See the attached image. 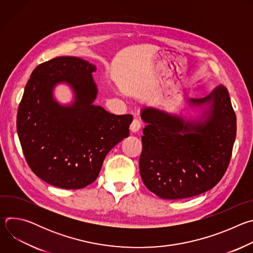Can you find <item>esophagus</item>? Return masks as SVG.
Listing matches in <instances>:
<instances>
[{
    "instance_id": "obj_1",
    "label": "esophagus",
    "mask_w": 253,
    "mask_h": 253,
    "mask_svg": "<svg viewBox=\"0 0 253 253\" xmlns=\"http://www.w3.org/2000/svg\"><path fill=\"white\" fill-rule=\"evenodd\" d=\"M141 128V124L137 119H134L130 125V131L132 133H137Z\"/></svg>"
}]
</instances>
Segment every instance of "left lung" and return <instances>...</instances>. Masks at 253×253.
I'll list each match as a JSON object with an SVG mask.
<instances>
[{
    "mask_svg": "<svg viewBox=\"0 0 253 253\" xmlns=\"http://www.w3.org/2000/svg\"><path fill=\"white\" fill-rule=\"evenodd\" d=\"M187 104L195 118L144 107L139 169L143 183L163 199H182L213 188L224 175L236 136V116L227 89L215 88Z\"/></svg>",
    "mask_w": 253,
    "mask_h": 253,
    "instance_id": "1",
    "label": "left lung"
}]
</instances>
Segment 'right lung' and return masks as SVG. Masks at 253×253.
I'll use <instances>...</instances> for the list:
<instances>
[{"label": "right lung", "mask_w": 253, "mask_h": 253, "mask_svg": "<svg viewBox=\"0 0 253 253\" xmlns=\"http://www.w3.org/2000/svg\"><path fill=\"white\" fill-rule=\"evenodd\" d=\"M96 66L77 57H58L36 67L17 114V131L26 161L45 182L80 189L97 179L103 161L129 136L132 115H114L94 105ZM74 91V102L53 97L59 84Z\"/></svg>", "instance_id": "1"}]
</instances>
